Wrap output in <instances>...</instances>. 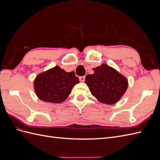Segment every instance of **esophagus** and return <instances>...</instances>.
<instances>
[{
  "mask_svg": "<svg viewBox=\"0 0 160 160\" xmlns=\"http://www.w3.org/2000/svg\"><path fill=\"white\" fill-rule=\"evenodd\" d=\"M85 76L79 77V80H80L81 82H84V81H85Z\"/></svg>",
  "mask_w": 160,
  "mask_h": 160,
  "instance_id": "34e87169",
  "label": "esophagus"
}]
</instances>
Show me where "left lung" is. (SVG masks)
Returning <instances> with one entry per match:
<instances>
[{
  "instance_id": "8db88e82",
  "label": "left lung",
  "mask_w": 160,
  "mask_h": 160,
  "mask_svg": "<svg viewBox=\"0 0 160 160\" xmlns=\"http://www.w3.org/2000/svg\"><path fill=\"white\" fill-rule=\"evenodd\" d=\"M93 71V75L85 77V81L91 94L103 103H117L127 90L126 78L106 64L94 68Z\"/></svg>"
}]
</instances>
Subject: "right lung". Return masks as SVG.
<instances>
[{
  "label": "right lung",
  "instance_id": "1",
  "mask_svg": "<svg viewBox=\"0 0 160 160\" xmlns=\"http://www.w3.org/2000/svg\"><path fill=\"white\" fill-rule=\"evenodd\" d=\"M79 83L74 71L67 72L56 66L38 75L34 87L38 98L42 101L59 103L67 99L74 85Z\"/></svg>",
  "mask_w": 160,
  "mask_h": 160
}]
</instances>
